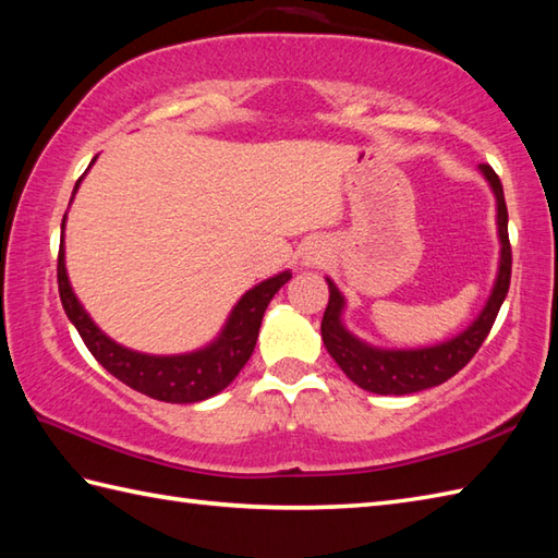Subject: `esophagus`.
Segmentation results:
<instances>
[{"label": "esophagus", "instance_id": "34e87169", "mask_svg": "<svg viewBox=\"0 0 558 558\" xmlns=\"http://www.w3.org/2000/svg\"><path fill=\"white\" fill-rule=\"evenodd\" d=\"M328 248L322 242H310L302 248V264L304 266H322L326 260Z\"/></svg>", "mask_w": 558, "mask_h": 558}]
</instances>
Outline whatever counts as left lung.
<instances>
[{
	"instance_id": "1",
	"label": "left lung",
	"mask_w": 558,
	"mask_h": 558,
	"mask_svg": "<svg viewBox=\"0 0 558 558\" xmlns=\"http://www.w3.org/2000/svg\"><path fill=\"white\" fill-rule=\"evenodd\" d=\"M482 174L487 177L492 184V192L496 196V225H499V240H501V260H499V276H496L494 290L489 294V302L484 306L482 314L475 318L468 330L460 336L450 338L441 345L422 348V350H378L366 345L360 338H354L350 330L342 326L340 314L345 300H342L340 290L328 280V306L324 312L322 322V338L330 357L338 362V366L352 384H357L364 390H372L378 396H405L417 393V390L432 388L448 381L456 376L462 366H465L475 352L482 348L484 338L496 322L501 304L511 286V242H508V210L504 198V186L499 174L492 170V165H480Z\"/></svg>"
}]
</instances>
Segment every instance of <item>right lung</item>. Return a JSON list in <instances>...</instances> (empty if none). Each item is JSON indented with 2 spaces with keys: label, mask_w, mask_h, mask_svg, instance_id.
<instances>
[{
  "label": "right lung",
  "mask_w": 558,
  "mask_h": 558,
  "mask_svg": "<svg viewBox=\"0 0 558 558\" xmlns=\"http://www.w3.org/2000/svg\"><path fill=\"white\" fill-rule=\"evenodd\" d=\"M78 184L81 180L74 186V194ZM74 194H71V198H74ZM290 278L292 272L286 270L280 272V276L268 278L260 282V286L248 290L244 298L236 302L220 338L216 342H210L208 348L189 354H172V357H156V354H141L117 345L114 340H110L90 322V316L83 310L74 290L69 286L64 266V240L59 244L57 256L59 300H62L69 322L76 326L81 340L86 342L93 357L129 388L162 402H198L220 393L225 386H230L234 381V376L240 374L242 366L248 362V357H252L266 306Z\"/></svg>",
  "instance_id": "right-lung-1"
}]
</instances>
